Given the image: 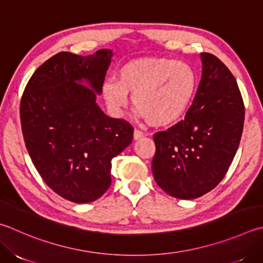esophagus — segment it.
<instances>
[{
	"label": "esophagus",
	"mask_w": 263,
	"mask_h": 263,
	"mask_svg": "<svg viewBox=\"0 0 263 263\" xmlns=\"http://www.w3.org/2000/svg\"><path fill=\"white\" fill-rule=\"evenodd\" d=\"M142 137H143V133L141 131L135 130V132H133V139H135V140H139V139Z\"/></svg>",
	"instance_id": "obj_1"
}]
</instances>
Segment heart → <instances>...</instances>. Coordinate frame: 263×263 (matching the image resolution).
Masks as SVG:
<instances>
[{"label": "heart", "mask_w": 263, "mask_h": 263, "mask_svg": "<svg viewBox=\"0 0 263 263\" xmlns=\"http://www.w3.org/2000/svg\"><path fill=\"white\" fill-rule=\"evenodd\" d=\"M197 89V76L182 61L165 57H141L127 61L117 81L102 84V97L115 114H121L132 96L138 114L152 126L172 125L188 109Z\"/></svg>", "instance_id": "1"}]
</instances>
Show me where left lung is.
<instances>
[{
	"label": "left lung",
	"instance_id": "obj_1",
	"mask_svg": "<svg viewBox=\"0 0 263 263\" xmlns=\"http://www.w3.org/2000/svg\"><path fill=\"white\" fill-rule=\"evenodd\" d=\"M200 60L202 79L184 120L154 136V179L180 199L198 198L218 186L244 125V102L234 75L213 54L200 53Z\"/></svg>",
	"mask_w": 263,
	"mask_h": 263
}]
</instances>
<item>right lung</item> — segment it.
Returning a JSON list of instances; mask_svg holds the SVG:
<instances>
[{"label": "right lung", "mask_w": 263, "mask_h": 263, "mask_svg": "<svg viewBox=\"0 0 263 263\" xmlns=\"http://www.w3.org/2000/svg\"><path fill=\"white\" fill-rule=\"evenodd\" d=\"M114 55L59 52L25 87L20 121L26 147L45 183L63 198L84 204L111 183V159L132 142L133 127L97 104Z\"/></svg>", "instance_id": "1"}]
</instances>
